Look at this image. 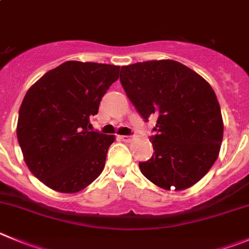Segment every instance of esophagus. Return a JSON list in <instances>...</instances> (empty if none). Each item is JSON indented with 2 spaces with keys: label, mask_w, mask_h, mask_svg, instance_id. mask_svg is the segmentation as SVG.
I'll return each instance as SVG.
<instances>
[{
  "label": "esophagus",
  "mask_w": 249,
  "mask_h": 249,
  "mask_svg": "<svg viewBox=\"0 0 249 249\" xmlns=\"http://www.w3.org/2000/svg\"><path fill=\"white\" fill-rule=\"evenodd\" d=\"M120 140L123 142H131V137L129 136H120Z\"/></svg>",
  "instance_id": "34e87169"
}]
</instances>
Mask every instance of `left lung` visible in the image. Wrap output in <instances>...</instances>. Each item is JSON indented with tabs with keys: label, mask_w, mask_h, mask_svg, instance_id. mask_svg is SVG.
<instances>
[{
	"label": "left lung",
	"mask_w": 249,
	"mask_h": 249,
	"mask_svg": "<svg viewBox=\"0 0 249 249\" xmlns=\"http://www.w3.org/2000/svg\"><path fill=\"white\" fill-rule=\"evenodd\" d=\"M121 84L140 115L157 117L150 137L154 154L141 161L148 180L165 190H184L216 161L223 121L215 91L204 77L175 60L121 68Z\"/></svg>",
	"instance_id": "1"
}]
</instances>
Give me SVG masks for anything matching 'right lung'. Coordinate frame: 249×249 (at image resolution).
<instances>
[{"label":"right lung","instance_id":"right-lung-1","mask_svg":"<svg viewBox=\"0 0 249 249\" xmlns=\"http://www.w3.org/2000/svg\"><path fill=\"white\" fill-rule=\"evenodd\" d=\"M120 67L65 61L31 86L20 105L17 138L32 174L48 188L74 194L102 173L115 136L89 131Z\"/></svg>","mask_w":249,"mask_h":249}]
</instances>
